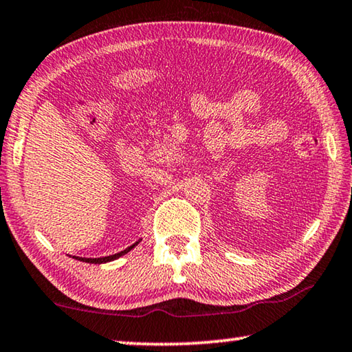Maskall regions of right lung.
<instances>
[{"mask_svg": "<svg viewBox=\"0 0 352 352\" xmlns=\"http://www.w3.org/2000/svg\"><path fill=\"white\" fill-rule=\"evenodd\" d=\"M135 245H138V243H134L133 246H129V248H126L124 251H120V253H117V254H112V256H106V258H76V259H78V261H83V262H90V264H102V262H109V261H113V259H117V258H120V256H123V254H126V253H128V251H129V250H133Z\"/></svg>", "mask_w": 352, "mask_h": 352, "instance_id": "add662e5", "label": "right lung"}]
</instances>
